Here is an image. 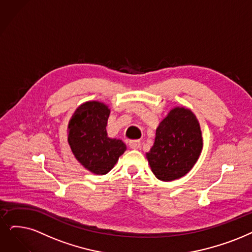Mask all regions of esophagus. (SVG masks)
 <instances>
[{"label": "esophagus", "instance_id": "obj_1", "mask_svg": "<svg viewBox=\"0 0 252 252\" xmlns=\"http://www.w3.org/2000/svg\"><path fill=\"white\" fill-rule=\"evenodd\" d=\"M129 147L133 150H137L140 148V142L139 140H130Z\"/></svg>", "mask_w": 252, "mask_h": 252}]
</instances>
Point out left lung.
I'll return each instance as SVG.
<instances>
[{"label":"left lung","instance_id":"obj_1","mask_svg":"<svg viewBox=\"0 0 252 252\" xmlns=\"http://www.w3.org/2000/svg\"><path fill=\"white\" fill-rule=\"evenodd\" d=\"M202 149V131L195 115L188 108L175 107L157 127L154 145L146 156L156 178L168 182L189 173Z\"/></svg>","mask_w":252,"mask_h":252}]
</instances>
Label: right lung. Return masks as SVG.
<instances>
[{
    "label": "right lung",
    "mask_w": 252,
    "mask_h": 252,
    "mask_svg": "<svg viewBox=\"0 0 252 252\" xmlns=\"http://www.w3.org/2000/svg\"><path fill=\"white\" fill-rule=\"evenodd\" d=\"M109 113L104 103L88 101L76 108L68 124V143L72 153L95 175L107 174L126 151L122 140L107 136Z\"/></svg>",
    "instance_id": "right-lung-1"
}]
</instances>
